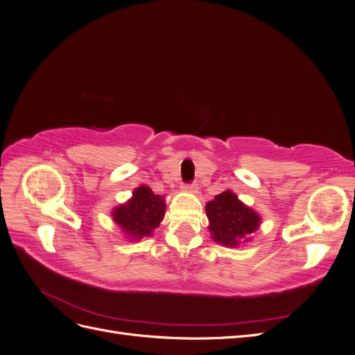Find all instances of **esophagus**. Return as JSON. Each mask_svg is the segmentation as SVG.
<instances>
[{
	"label": "esophagus",
	"mask_w": 355,
	"mask_h": 355,
	"mask_svg": "<svg viewBox=\"0 0 355 355\" xmlns=\"http://www.w3.org/2000/svg\"><path fill=\"white\" fill-rule=\"evenodd\" d=\"M184 188H185V191H187V192H197L198 185L196 184V182H192V184H187Z\"/></svg>",
	"instance_id": "34e87169"
}]
</instances>
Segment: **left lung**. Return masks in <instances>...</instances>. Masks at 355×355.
Returning <instances> with one entry per match:
<instances>
[{
  "instance_id": "1",
  "label": "left lung",
  "mask_w": 355,
  "mask_h": 355,
  "mask_svg": "<svg viewBox=\"0 0 355 355\" xmlns=\"http://www.w3.org/2000/svg\"><path fill=\"white\" fill-rule=\"evenodd\" d=\"M206 214L211 239L227 247H239L249 241L261 223L259 214L247 207L230 189L206 204Z\"/></svg>"
}]
</instances>
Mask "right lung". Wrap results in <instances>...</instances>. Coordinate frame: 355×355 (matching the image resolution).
I'll use <instances>...</instances> for the list:
<instances>
[{"label":"right lung","instance_id":"obj_1","mask_svg":"<svg viewBox=\"0 0 355 355\" xmlns=\"http://www.w3.org/2000/svg\"><path fill=\"white\" fill-rule=\"evenodd\" d=\"M164 197L157 196L151 188L142 185L133 191V197L114 209V222L123 230L125 237L141 240L149 237L164 218Z\"/></svg>","mask_w":355,"mask_h":355}]
</instances>
